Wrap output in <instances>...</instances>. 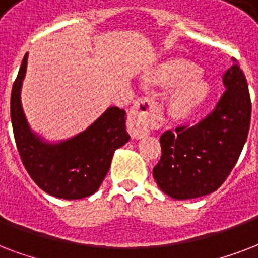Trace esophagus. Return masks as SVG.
<instances>
[{"mask_svg": "<svg viewBox=\"0 0 258 258\" xmlns=\"http://www.w3.org/2000/svg\"><path fill=\"white\" fill-rule=\"evenodd\" d=\"M156 103L151 98H139L133 105L129 121H127V132L133 139H143L149 133V125L155 121Z\"/></svg>", "mask_w": 258, "mask_h": 258, "instance_id": "esophagus-1", "label": "esophagus"}]
</instances>
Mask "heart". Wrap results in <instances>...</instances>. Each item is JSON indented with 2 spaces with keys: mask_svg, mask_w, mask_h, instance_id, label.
I'll return each instance as SVG.
<instances>
[{
  "mask_svg": "<svg viewBox=\"0 0 258 258\" xmlns=\"http://www.w3.org/2000/svg\"><path fill=\"white\" fill-rule=\"evenodd\" d=\"M197 67L188 61L177 60L164 66L155 74V79L163 85H181L169 97V107L177 115H187L195 111L209 97L210 87L203 79L194 78Z\"/></svg>",
  "mask_w": 258,
  "mask_h": 258,
  "instance_id": "b5f03b06",
  "label": "heart"
}]
</instances>
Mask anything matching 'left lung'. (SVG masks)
Returning a JSON list of instances; mask_svg holds the SVG:
<instances>
[{"label": "left lung", "mask_w": 258, "mask_h": 258, "mask_svg": "<svg viewBox=\"0 0 258 258\" xmlns=\"http://www.w3.org/2000/svg\"><path fill=\"white\" fill-rule=\"evenodd\" d=\"M234 64L223 74L225 91L214 110L192 126L181 125L160 137L161 157L153 177L173 199L214 192L234 168L249 133L251 103L246 78Z\"/></svg>", "instance_id": "left-lung-1"}]
</instances>
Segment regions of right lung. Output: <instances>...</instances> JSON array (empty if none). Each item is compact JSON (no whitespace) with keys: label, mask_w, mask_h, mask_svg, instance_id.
<instances>
[{"label":"right lung","mask_w":258,"mask_h":258,"mask_svg":"<svg viewBox=\"0 0 258 258\" xmlns=\"http://www.w3.org/2000/svg\"><path fill=\"white\" fill-rule=\"evenodd\" d=\"M24 56L11 95V118L16 145L24 167L40 188L61 199L93 195L106 176L117 148L129 141L125 110L109 107L95 122L73 139L45 143L31 131L24 115L20 93L27 71Z\"/></svg>","instance_id":"1"}]
</instances>
